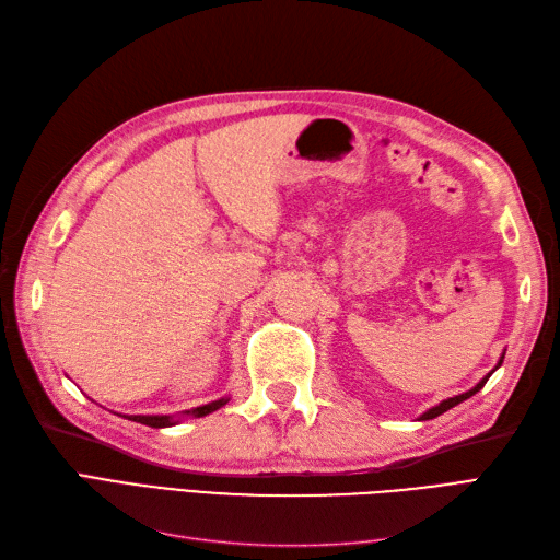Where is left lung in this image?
I'll return each instance as SVG.
<instances>
[{
	"label": "left lung",
	"instance_id": "obj_1",
	"mask_svg": "<svg viewBox=\"0 0 560 560\" xmlns=\"http://www.w3.org/2000/svg\"><path fill=\"white\" fill-rule=\"evenodd\" d=\"M502 360H504V354H502V358L498 360V366L495 369H500V364H502ZM493 369V371H495ZM493 371H490V374H493ZM490 374L488 376H483L477 385H474V387H469L467 389V393H463V395H455V397H448V399H444V401H439L436 406H432V409H428L425 413H420V418L418 420H432V418H436V416H442V413H446L448 409H453V406H457V404H460V401H465V399H469V397H474V395H477L479 393V389L486 385V381L490 378Z\"/></svg>",
	"mask_w": 560,
	"mask_h": 560
}]
</instances>
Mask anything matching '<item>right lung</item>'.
I'll use <instances>...</instances> for the list:
<instances>
[{"mask_svg": "<svg viewBox=\"0 0 560 560\" xmlns=\"http://www.w3.org/2000/svg\"><path fill=\"white\" fill-rule=\"evenodd\" d=\"M224 404H229V397H222V399H217V401L196 406V409H191V411H182V416H124V418L135 420V422H142V425H149V428H173L186 416H189V418H202V416H208V413H212L217 409H222Z\"/></svg>", "mask_w": 560, "mask_h": 560, "instance_id": "right-lung-1", "label": "right lung"}]
</instances>
